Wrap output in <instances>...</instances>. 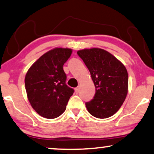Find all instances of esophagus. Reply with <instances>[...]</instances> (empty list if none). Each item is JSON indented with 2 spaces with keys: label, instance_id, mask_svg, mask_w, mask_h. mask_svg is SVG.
<instances>
[{
  "label": "esophagus",
  "instance_id": "34e87169",
  "mask_svg": "<svg viewBox=\"0 0 154 154\" xmlns=\"http://www.w3.org/2000/svg\"><path fill=\"white\" fill-rule=\"evenodd\" d=\"M75 94H79V87L75 88Z\"/></svg>",
  "mask_w": 154,
  "mask_h": 154
}]
</instances>
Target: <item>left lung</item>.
Segmentation results:
<instances>
[{
    "mask_svg": "<svg viewBox=\"0 0 154 154\" xmlns=\"http://www.w3.org/2000/svg\"><path fill=\"white\" fill-rule=\"evenodd\" d=\"M91 73L96 87L94 99L86 103L88 112L98 119L114 115L123 105L128 89V75L115 56L100 48L77 51Z\"/></svg>",
    "mask_w": 154,
    "mask_h": 154,
    "instance_id": "obj_1",
    "label": "left lung"
}]
</instances>
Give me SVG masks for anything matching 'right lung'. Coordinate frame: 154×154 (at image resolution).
Returning a JSON list of instances; mask_svg holds the SVG:
<instances>
[{"instance_id":"obj_1","label":"right lung","mask_w":154,"mask_h":154,"mask_svg":"<svg viewBox=\"0 0 154 154\" xmlns=\"http://www.w3.org/2000/svg\"><path fill=\"white\" fill-rule=\"evenodd\" d=\"M69 48L56 47L41 56L25 77L27 97L42 117L54 119L63 113L74 90L66 84L63 66L72 54Z\"/></svg>"}]
</instances>
